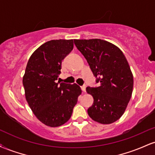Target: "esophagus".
<instances>
[{
    "label": "esophagus",
    "instance_id": "1",
    "mask_svg": "<svg viewBox=\"0 0 155 155\" xmlns=\"http://www.w3.org/2000/svg\"><path fill=\"white\" fill-rule=\"evenodd\" d=\"M81 90H82L84 92H86V86H85V85H84V86L81 87Z\"/></svg>",
    "mask_w": 155,
    "mask_h": 155
}]
</instances>
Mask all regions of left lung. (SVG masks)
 Returning a JSON list of instances; mask_svg holds the SVG:
<instances>
[{"label": "left lung", "mask_w": 155, "mask_h": 155, "mask_svg": "<svg viewBox=\"0 0 155 155\" xmlns=\"http://www.w3.org/2000/svg\"><path fill=\"white\" fill-rule=\"evenodd\" d=\"M74 44L100 82L97 87L86 88L94 102L87 109L89 116L101 124L118 120L130 100L133 76L127 60L114 44L101 39H75Z\"/></svg>", "instance_id": "8db88e82"}]
</instances>
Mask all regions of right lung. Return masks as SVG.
<instances>
[{
  "label": "right lung",
  "instance_id": "add662e5",
  "mask_svg": "<svg viewBox=\"0 0 155 155\" xmlns=\"http://www.w3.org/2000/svg\"><path fill=\"white\" fill-rule=\"evenodd\" d=\"M73 48V39L46 42L32 54L23 76L30 108L39 121L51 127H59L69 120L81 93L76 84L57 82L62 60Z\"/></svg>",
  "mask_w": 155,
  "mask_h": 155
}]
</instances>
